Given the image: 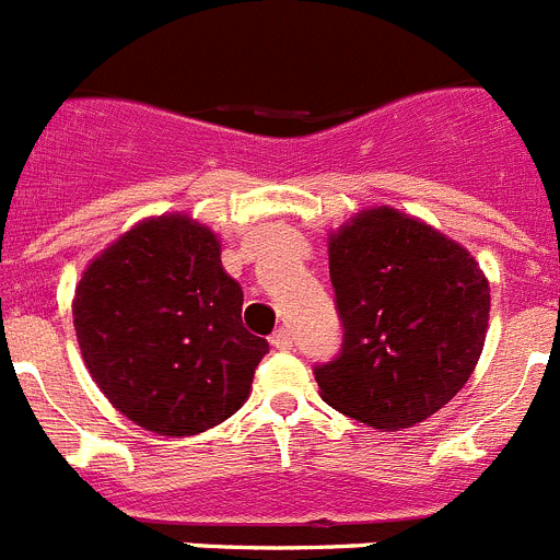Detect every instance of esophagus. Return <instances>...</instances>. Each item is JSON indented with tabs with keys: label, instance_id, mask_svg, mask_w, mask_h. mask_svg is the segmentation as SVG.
Listing matches in <instances>:
<instances>
[{
	"label": "esophagus",
	"instance_id": "obj_1",
	"mask_svg": "<svg viewBox=\"0 0 560 560\" xmlns=\"http://www.w3.org/2000/svg\"><path fill=\"white\" fill-rule=\"evenodd\" d=\"M269 341H271V348H277V350H291V348H294V336H291L289 328L275 330Z\"/></svg>",
	"mask_w": 560,
	"mask_h": 560
}]
</instances>
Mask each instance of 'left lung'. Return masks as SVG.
<instances>
[{
	"mask_svg": "<svg viewBox=\"0 0 560 560\" xmlns=\"http://www.w3.org/2000/svg\"><path fill=\"white\" fill-rule=\"evenodd\" d=\"M341 353L314 370L328 407L400 432L471 378L491 285L471 252L395 207L355 212L328 237Z\"/></svg>",
	"mask_w": 560,
	"mask_h": 560,
	"instance_id": "8db88e82",
	"label": "left lung"
}]
</instances>
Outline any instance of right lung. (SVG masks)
Here are the masks:
<instances>
[{
  "instance_id": "right-lung-1",
  "label": "right lung",
  "mask_w": 560,
  "mask_h": 560,
  "mask_svg": "<svg viewBox=\"0 0 560 560\" xmlns=\"http://www.w3.org/2000/svg\"><path fill=\"white\" fill-rule=\"evenodd\" d=\"M241 308L219 235L167 212L133 224L83 269L72 319L108 404L148 432L190 438L244 407L269 350Z\"/></svg>"
}]
</instances>
